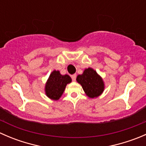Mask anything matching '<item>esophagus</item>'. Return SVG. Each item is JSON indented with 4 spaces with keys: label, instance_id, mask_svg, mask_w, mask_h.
Listing matches in <instances>:
<instances>
[{
    "label": "esophagus",
    "instance_id": "obj_1",
    "mask_svg": "<svg viewBox=\"0 0 146 146\" xmlns=\"http://www.w3.org/2000/svg\"><path fill=\"white\" fill-rule=\"evenodd\" d=\"M76 74H73V75H72L71 76V78H72V80H73V81H75V80H76Z\"/></svg>",
    "mask_w": 146,
    "mask_h": 146
}]
</instances>
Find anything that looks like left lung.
<instances>
[{"instance_id": "8db88e82", "label": "left lung", "mask_w": 146, "mask_h": 146, "mask_svg": "<svg viewBox=\"0 0 146 146\" xmlns=\"http://www.w3.org/2000/svg\"><path fill=\"white\" fill-rule=\"evenodd\" d=\"M76 80L82 85L84 91L89 98H97L100 95L104 90L102 79L97 72L91 68L85 69L82 75L77 76Z\"/></svg>"}]
</instances>
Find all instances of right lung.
<instances>
[{
    "label": "right lung",
    "mask_w": 146,
    "mask_h": 146,
    "mask_svg": "<svg viewBox=\"0 0 146 146\" xmlns=\"http://www.w3.org/2000/svg\"><path fill=\"white\" fill-rule=\"evenodd\" d=\"M70 82L71 78L68 75L62 76L59 71L54 70L46 84V94L51 99L57 100L62 95L66 85Z\"/></svg>",
    "instance_id": "right-lung-1"
}]
</instances>
